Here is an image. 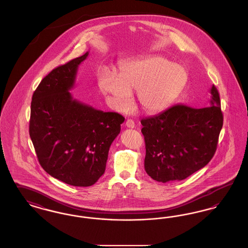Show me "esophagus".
<instances>
[{"label":"esophagus","instance_id":"esophagus-1","mask_svg":"<svg viewBox=\"0 0 248 248\" xmlns=\"http://www.w3.org/2000/svg\"><path fill=\"white\" fill-rule=\"evenodd\" d=\"M125 125L128 127V128H135V123L133 120L128 119L126 122H125Z\"/></svg>","mask_w":248,"mask_h":248}]
</instances>
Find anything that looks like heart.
<instances>
[{
	"label": "heart",
	"instance_id": "1",
	"mask_svg": "<svg viewBox=\"0 0 248 248\" xmlns=\"http://www.w3.org/2000/svg\"><path fill=\"white\" fill-rule=\"evenodd\" d=\"M187 79L185 70L161 56H149L124 62L115 71L104 70L98 87L118 111L132 105V92L137 91L139 104L149 114L163 111L176 98Z\"/></svg>",
	"mask_w": 248,
	"mask_h": 248
}]
</instances>
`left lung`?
<instances>
[{"mask_svg": "<svg viewBox=\"0 0 248 248\" xmlns=\"http://www.w3.org/2000/svg\"><path fill=\"white\" fill-rule=\"evenodd\" d=\"M209 92L208 107L176 105L154 117L142 119L144 167L154 180L165 183L185 179L212 159L223 114L215 85Z\"/></svg>", "mask_w": 248, "mask_h": 248, "instance_id": "8db88e82", "label": "left lung"}]
</instances>
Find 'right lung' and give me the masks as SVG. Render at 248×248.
Wrapping results in <instances>:
<instances>
[{
  "label": "right lung",
  "instance_id": "right-lung-1",
  "mask_svg": "<svg viewBox=\"0 0 248 248\" xmlns=\"http://www.w3.org/2000/svg\"><path fill=\"white\" fill-rule=\"evenodd\" d=\"M88 55L46 75L31 106L30 137L40 165L50 176L76 187L92 186L104 174L109 147L124 121L71 95L78 68Z\"/></svg>",
  "mask_w": 248,
  "mask_h": 248
}]
</instances>
